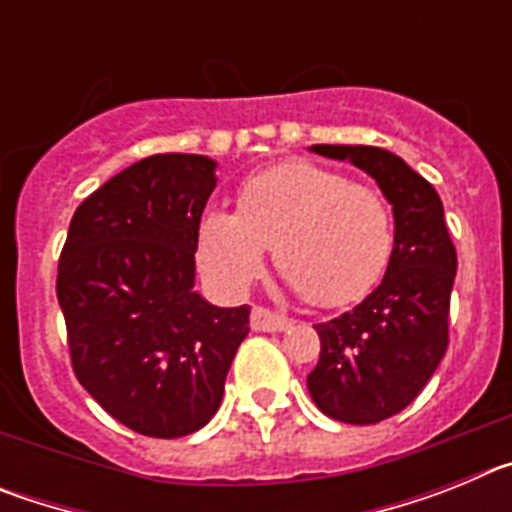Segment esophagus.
Segmentation results:
<instances>
[{"mask_svg":"<svg viewBox=\"0 0 512 512\" xmlns=\"http://www.w3.org/2000/svg\"><path fill=\"white\" fill-rule=\"evenodd\" d=\"M289 325H292V320L274 310H266V307H253L251 310V328L259 330V333H277V330H287Z\"/></svg>","mask_w":512,"mask_h":512,"instance_id":"1","label":"esophagus"}]
</instances>
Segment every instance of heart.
<instances>
[{
	"label": "heart",
	"instance_id": "1",
	"mask_svg": "<svg viewBox=\"0 0 512 512\" xmlns=\"http://www.w3.org/2000/svg\"><path fill=\"white\" fill-rule=\"evenodd\" d=\"M274 246V264L302 300L343 307L369 295L395 251V220L379 189L312 161H282L248 176L238 212L202 217L197 259L225 292H243Z\"/></svg>",
	"mask_w": 512,
	"mask_h": 512
}]
</instances>
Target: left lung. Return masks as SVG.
Here are the masks:
<instances>
[{"label":"left lung","instance_id":"8db88e82","mask_svg":"<svg viewBox=\"0 0 512 512\" xmlns=\"http://www.w3.org/2000/svg\"><path fill=\"white\" fill-rule=\"evenodd\" d=\"M351 161L379 184L395 215V251L372 295L318 323V366L307 390L328 418L372 425L420 395L449 348L456 248L436 189L400 156L374 146H312Z\"/></svg>","mask_w":512,"mask_h":512}]
</instances>
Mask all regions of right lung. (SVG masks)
<instances>
[{"label": "right lung", "instance_id": "1", "mask_svg": "<svg viewBox=\"0 0 512 512\" xmlns=\"http://www.w3.org/2000/svg\"><path fill=\"white\" fill-rule=\"evenodd\" d=\"M215 161L156 153L76 207L56 295L79 384L130 431L179 438L220 408L251 307L194 292Z\"/></svg>", "mask_w": 512, "mask_h": 512}]
</instances>
